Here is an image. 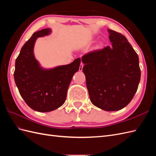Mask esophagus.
<instances>
[{
  "label": "esophagus",
  "mask_w": 156,
  "mask_h": 156,
  "mask_svg": "<svg viewBox=\"0 0 156 156\" xmlns=\"http://www.w3.org/2000/svg\"><path fill=\"white\" fill-rule=\"evenodd\" d=\"M83 62H81V64H80L79 69V70L80 71V72H81V71H82V70H83Z\"/></svg>",
  "instance_id": "34e87169"
}]
</instances>
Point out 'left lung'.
<instances>
[{
	"label": "left lung",
	"instance_id": "obj_1",
	"mask_svg": "<svg viewBox=\"0 0 156 156\" xmlns=\"http://www.w3.org/2000/svg\"><path fill=\"white\" fill-rule=\"evenodd\" d=\"M111 47L84 55L83 72L90 100L106 111H119L129 103L140 80L139 56L126 37L108 29Z\"/></svg>",
	"mask_w": 156,
	"mask_h": 156
}]
</instances>
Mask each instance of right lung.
I'll list each match as a JSON object with an SVG mask.
<instances>
[{"instance_id": "obj_1", "label": "right lung", "mask_w": 156, "mask_h": 156, "mask_svg": "<svg viewBox=\"0 0 156 156\" xmlns=\"http://www.w3.org/2000/svg\"><path fill=\"white\" fill-rule=\"evenodd\" d=\"M50 29L34 33L22 47L16 60L13 73L20 95L32 109L50 112L62 106L66 99L72 79L79 69L81 59L53 69H43L36 60L33 49L37 37L50 34Z\"/></svg>"}]
</instances>
